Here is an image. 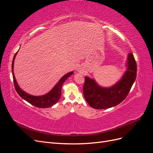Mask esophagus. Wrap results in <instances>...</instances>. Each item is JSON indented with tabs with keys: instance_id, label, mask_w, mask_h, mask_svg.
<instances>
[{
	"instance_id": "esophagus-1",
	"label": "esophagus",
	"mask_w": 153,
	"mask_h": 153,
	"mask_svg": "<svg viewBox=\"0 0 153 153\" xmlns=\"http://www.w3.org/2000/svg\"><path fill=\"white\" fill-rule=\"evenodd\" d=\"M83 71V70H81V71H80H80Z\"/></svg>"
}]
</instances>
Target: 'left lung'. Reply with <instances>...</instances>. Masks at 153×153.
Instances as JSON below:
<instances>
[{
    "mask_svg": "<svg viewBox=\"0 0 153 153\" xmlns=\"http://www.w3.org/2000/svg\"><path fill=\"white\" fill-rule=\"evenodd\" d=\"M127 69L116 84L109 87L98 84L94 78L85 76L83 87L84 98L91 107L105 109L119 105L126 98L137 76V64L132 53L127 59Z\"/></svg>",
    "mask_w": 153,
    "mask_h": 153,
    "instance_id": "left-lung-1",
    "label": "left lung"
}]
</instances>
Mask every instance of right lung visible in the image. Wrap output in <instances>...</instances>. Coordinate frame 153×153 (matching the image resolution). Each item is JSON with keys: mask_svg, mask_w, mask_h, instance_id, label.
<instances>
[{"mask_svg": "<svg viewBox=\"0 0 153 153\" xmlns=\"http://www.w3.org/2000/svg\"><path fill=\"white\" fill-rule=\"evenodd\" d=\"M18 52L15 53V55H14L11 68H12V74H13L14 85H15V89L18 95H19L22 98L25 100V101H27V102H29L31 105L36 106V107L41 108H48V107H50V106L54 105L55 103H57V101L59 100L60 98H61V87L62 84H64V82L72 75L73 73V71L69 72L66 74L65 75H64L57 83L56 85L53 87V89L46 94H44L42 96H39L30 95L23 91L19 87V85H18V83L16 80L15 75H14V71H13L14 62H15V59L16 57V55Z\"/></svg>", "mask_w": 153, "mask_h": 153, "instance_id": "add662e5", "label": "right lung"}]
</instances>
